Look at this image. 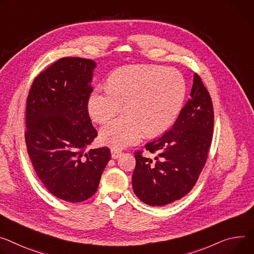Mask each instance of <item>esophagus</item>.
<instances>
[{
    "label": "esophagus",
    "mask_w": 254,
    "mask_h": 254,
    "mask_svg": "<svg viewBox=\"0 0 254 254\" xmlns=\"http://www.w3.org/2000/svg\"><path fill=\"white\" fill-rule=\"evenodd\" d=\"M122 151L118 150V149H111V157L112 159H118L122 156Z\"/></svg>",
    "instance_id": "1"
}]
</instances>
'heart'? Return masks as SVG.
Here are the masks:
<instances>
[{
    "label": "heart",
    "mask_w": 254,
    "mask_h": 254,
    "mask_svg": "<svg viewBox=\"0 0 254 254\" xmlns=\"http://www.w3.org/2000/svg\"><path fill=\"white\" fill-rule=\"evenodd\" d=\"M187 96V84L176 68L162 65H127L115 71L107 88H96L88 99L92 121L104 124L100 142L113 149L135 144L146 133L157 136L177 120Z\"/></svg>",
    "instance_id": "heart-1"
}]
</instances>
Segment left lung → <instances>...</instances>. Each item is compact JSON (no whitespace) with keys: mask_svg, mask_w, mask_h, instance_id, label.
Masks as SVG:
<instances>
[{"mask_svg":"<svg viewBox=\"0 0 254 254\" xmlns=\"http://www.w3.org/2000/svg\"><path fill=\"white\" fill-rule=\"evenodd\" d=\"M214 129L211 96L200 77L193 75L190 98L172 128L145 148L154 160L134 153L132 190L143 202L162 206L187 195L205 164Z\"/></svg>","mask_w":254,"mask_h":254,"instance_id":"1","label":"left lung"}]
</instances>
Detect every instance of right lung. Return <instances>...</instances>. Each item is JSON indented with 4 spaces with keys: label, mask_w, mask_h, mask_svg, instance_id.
Here are the masks:
<instances>
[{
    "label": "right lung",
    "mask_w": 254,
    "mask_h": 254,
    "mask_svg": "<svg viewBox=\"0 0 254 254\" xmlns=\"http://www.w3.org/2000/svg\"><path fill=\"white\" fill-rule=\"evenodd\" d=\"M96 63L63 58L32 83L26 105L25 142L34 170L55 196L81 202L93 195L111 158L106 147H87L97 136L88 113Z\"/></svg>",
    "instance_id": "add662e5"
}]
</instances>
